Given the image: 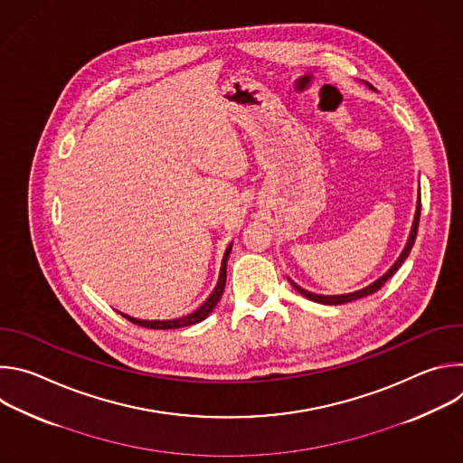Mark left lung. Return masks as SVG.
Instances as JSON below:
<instances>
[{
  "instance_id": "1",
  "label": "left lung",
  "mask_w": 463,
  "mask_h": 463,
  "mask_svg": "<svg viewBox=\"0 0 463 463\" xmlns=\"http://www.w3.org/2000/svg\"><path fill=\"white\" fill-rule=\"evenodd\" d=\"M420 214H421V195H420V200H418V209H416V216H414V223H412V231H411V236H409V241H407V247H405V250L402 252V256L398 258V261L393 263V266L388 269V273L386 275H383L379 280H375L373 284H370L368 288H364V289H359V291H355V293H348V295H317V293H311V291H306L304 288H300L298 284H295L293 280H289L291 282V286L300 293V295H304L306 298H309V300H313V302H320V304H329V306H337V304H345V302H352V300H357V298H363V297H368V295H372V293H375V291H379L383 286H384V282L398 271L400 268H402V263L407 260V256L411 254V249H412V245H414V241H416V236H418V225H420Z\"/></svg>"
}]
</instances>
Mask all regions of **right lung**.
<instances>
[{"instance_id":"add662e5","label":"right lung","mask_w":463,"mask_h":463,"mask_svg":"<svg viewBox=\"0 0 463 463\" xmlns=\"http://www.w3.org/2000/svg\"><path fill=\"white\" fill-rule=\"evenodd\" d=\"M231 249H232V243L227 247L225 250V256H223V261H222V271H220V280H218V286L216 289L213 291V295L203 302V306L197 307L194 313L186 315V317H179V318H174V320H139V318H134L129 315H122L126 317L129 322H134L137 326H143V327H150V329H175V327H184V326H192V324H197L202 322L203 318H207L211 315V311L216 307V304L220 302L222 295H223V289H225V280H227V260H229V254H231Z\"/></svg>"}]
</instances>
